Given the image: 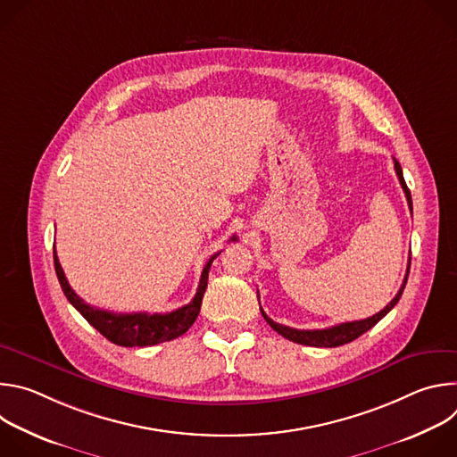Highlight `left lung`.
Instances as JSON below:
<instances>
[{"label":"left lung","instance_id":"8db88e82","mask_svg":"<svg viewBox=\"0 0 457 457\" xmlns=\"http://www.w3.org/2000/svg\"><path fill=\"white\" fill-rule=\"evenodd\" d=\"M395 170H396V175L400 179V184L405 191V197H407V203H409V208L412 212V197H411V191L405 184V179H403V170L400 166V162L395 159ZM409 271H411V258H409V268H407V275H405V280H403V286L400 287V291L396 293V296L390 300L379 312L372 314L370 318H365V320H356V321H345V323H340V325H333V328H328V329H312V331H302V329H293V328H287V325H282V323H277L273 321L264 311L262 307H260V311H262V316L266 318V321L271 325V328L282 335L284 338L295 342V344H302V345H311V347H338V345H345L353 340H356L358 337H361L363 333H367L370 328H374V325L390 311L393 309L402 295H403V289H405V284H407V278H409Z\"/></svg>","mask_w":457,"mask_h":457}]
</instances>
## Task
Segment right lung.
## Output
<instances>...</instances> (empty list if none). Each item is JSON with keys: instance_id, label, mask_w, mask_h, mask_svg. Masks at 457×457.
<instances>
[{"instance_id": "right-lung-1", "label": "right lung", "mask_w": 457, "mask_h": 457, "mask_svg": "<svg viewBox=\"0 0 457 457\" xmlns=\"http://www.w3.org/2000/svg\"><path fill=\"white\" fill-rule=\"evenodd\" d=\"M231 240H237V237L233 235ZM217 256H219V253H215L206 262L203 275H201L197 295L193 296V300L187 305H182V307H179L171 312H164V314H161V312H154V314L129 312V314H126V312H110V311L96 309V307L88 305L83 298H79L74 293V289L69 286V280H67V277H64L62 268L59 264V258L55 254V247H54V268H55V275H57V280L61 284L64 296L69 298V302L106 340H110L115 345H122V347H146V345H157V344L170 342V340L182 337L191 328L193 321L197 320L201 303H203V296L208 287L210 268Z\"/></svg>"}]
</instances>
